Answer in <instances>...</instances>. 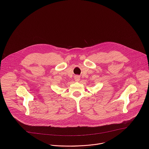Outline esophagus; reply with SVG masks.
<instances>
[{"mask_svg":"<svg viewBox=\"0 0 149 149\" xmlns=\"http://www.w3.org/2000/svg\"><path fill=\"white\" fill-rule=\"evenodd\" d=\"M74 80H75L76 81H79L80 80V77L79 76H75Z\"/></svg>","mask_w":149,"mask_h":149,"instance_id":"esophagus-1","label":"esophagus"}]
</instances>
